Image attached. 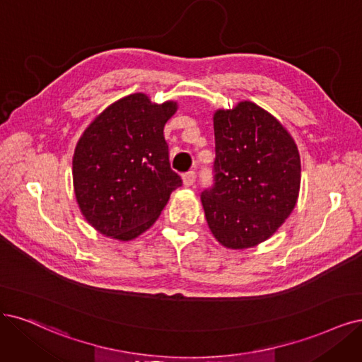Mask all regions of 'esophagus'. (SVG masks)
<instances>
[{"label": "esophagus", "instance_id": "esophagus-1", "mask_svg": "<svg viewBox=\"0 0 362 362\" xmlns=\"http://www.w3.org/2000/svg\"><path fill=\"white\" fill-rule=\"evenodd\" d=\"M195 173L194 171H189L186 173L182 176V182H183V186H186V188H189V186H192L195 183Z\"/></svg>", "mask_w": 362, "mask_h": 362}]
</instances>
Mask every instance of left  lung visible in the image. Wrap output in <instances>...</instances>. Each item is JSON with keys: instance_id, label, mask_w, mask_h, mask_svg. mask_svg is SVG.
Wrapping results in <instances>:
<instances>
[{"instance_id": "1", "label": "left lung", "mask_w": 362, "mask_h": 362, "mask_svg": "<svg viewBox=\"0 0 362 362\" xmlns=\"http://www.w3.org/2000/svg\"><path fill=\"white\" fill-rule=\"evenodd\" d=\"M215 185L202 194L209 228L233 250L269 240L297 204L301 160L279 119L243 100L213 113Z\"/></svg>"}]
</instances>
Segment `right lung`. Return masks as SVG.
Returning <instances> with one entry per match:
<instances>
[{"instance_id":"obj_1","label":"right lung","mask_w":362,"mask_h":362,"mask_svg":"<svg viewBox=\"0 0 362 362\" xmlns=\"http://www.w3.org/2000/svg\"><path fill=\"white\" fill-rule=\"evenodd\" d=\"M179 104L136 92L92 119L73 155V186L83 218L100 234L131 242L159 218L179 174L170 168L164 127Z\"/></svg>"}]
</instances>
